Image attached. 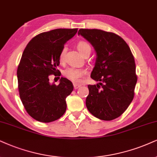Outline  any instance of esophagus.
<instances>
[{
    "mask_svg": "<svg viewBox=\"0 0 157 157\" xmlns=\"http://www.w3.org/2000/svg\"><path fill=\"white\" fill-rule=\"evenodd\" d=\"M80 86H81V85L77 84H73V87H74L75 90H77V89H78Z\"/></svg>",
    "mask_w": 157,
    "mask_h": 157,
    "instance_id": "1",
    "label": "esophagus"
}]
</instances>
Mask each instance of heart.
<instances>
[{"mask_svg":"<svg viewBox=\"0 0 157 157\" xmlns=\"http://www.w3.org/2000/svg\"><path fill=\"white\" fill-rule=\"evenodd\" d=\"M77 48H78V51L80 52L82 55H83V53L87 49H91L89 44L84 41L79 42L78 45H77ZM65 52H66V49L63 48L60 52V55H59V59H60V61H63L64 59ZM85 74H86V71L84 70L75 68V67H68V68H67L64 71V75L71 81L75 83L80 82L81 78L84 76Z\"/></svg>","mask_w":157,"mask_h":157,"instance_id":"obj_1","label":"heart"}]
</instances>
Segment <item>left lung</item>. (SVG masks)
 <instances>
[{
  "label": "left lung",
  "mask_w": 157,
  "mask_h": 157,
  "mask_svg": "<svg viewBox=\"0 0 157 157\" xmlns=\"http://www.w3.org/2000/svg\"><path fill=\"white\" fill-rule=\"evenodd\" d=\"M78 34L92 44L97 57L91 78L99 83L88 85L86 108L98 119H117L134 98L137 75L131 50L123 38L113 33L80 29Z\"/></svg>",
  "instance_id": "left-lung-1"
}]
</instances>
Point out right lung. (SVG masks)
<instances>
[{
    "label": "right lung",
    "instance_id": "add662e5",
    "mask_svg": "<svg viewBox=\"0 0 157 157\" xmlns=\"http://www.w3.org/2000/svg\"><path fill=\"white\" fill-rule=\"evenodd\" d=\"M78 29H55L35 36L23 52L17 68L21 101L34 119L48 123L66 111L65 99L72 92V82L61 77L59 84L49 83V75H59V55ZM58 73L57 74V73Z\"/></svg>",
    "mask_w": 157,
    "mask_h": 157
}]
</instances>
